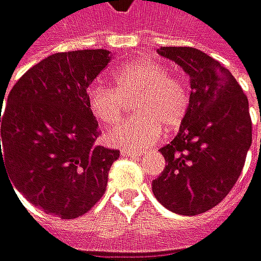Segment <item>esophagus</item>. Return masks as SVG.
Listing matches in <instances>:
<instances>
[{
    "label": "esophagus",
    "instance_id": "34e87169",
    "mask_svg": "<svg viewBox=\"0 0 261 261\" xmlns=\"http://www.w3.org/2000/svg\"><path fill=\"white\" fill-rule=\"evenodd\" d=\"M141 153L138 151H130V150H121V156L124 158H140Z\"/></svg>",
    "mask_w": 261,
    "mask_h": 261
}]
</instances>
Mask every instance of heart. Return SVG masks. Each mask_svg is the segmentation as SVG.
Returning a JSON list of instances; mask_svg holds the SVG:
<instances>
[{
    "label": "heart",
    "instance_id": "obj_1",
    "mask_svg": "<svg viewBox=\"0 0 261 261\" xmlns=\"http://www.w3.org/2000/svg\"><path fill=\"white\" fill-rule=\"evenodd\" d=\"M134 101L137 116L108 134L110 144L145 150L159 140L162 129L172 132L184 121L190 95L187 84L169 75L165 65L150 59L126 64L113 74V89L93 84L87 89V107L105 127L117 126Z\"/></svg>",
    "mask_w": 261,
    "mask_h": 261
}]
</instances>
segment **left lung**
<instances>
[{
    "label": "left lung",
    "instance_id": "1",
    "mask_svg": "<svg viewBox=\"0 0 261 261\" xmlns=\"http://www.w3.org/2000/svg\"><path fill=\"white\" fill-rule=\"evenodd\" d=\"M159 55L190 77V107L178 135L160 148L166 160L153 193L172 213L197 215L218 205L236 184L251 147L248 98L232 72L195 47Z\"/></svg>",
    "mask_w": 261,
    "mask_h": 261
}]
</instances>
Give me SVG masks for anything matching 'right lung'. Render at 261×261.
Segmentation results:
<instances>
[{"instance_id": "right-lung-1", "label": "right lung", "mask_w": 261, "mask_h": 261, "mask_svg": "<svg viewBox=\"0 0 261 261\" xmlns=\"http://www.w3.org/2000/svg\"><path fill=\"white\" fill-rule=\"evenodd\" d=\"M110 59L102 48L50 55L17 80L0 111V171L4 166L16 189L46 214L77 218L105 193L120 151L96 144L101 130L87 107V87Z\"/></svg>"}]
</instances>
